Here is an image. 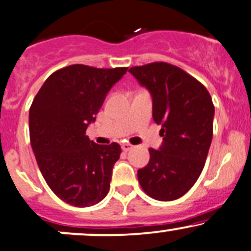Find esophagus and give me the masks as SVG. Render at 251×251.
Listing matches in <instances>:
<instances>
[{"mask_svg": "<svg viewBox=\"0 0 251 251\" xmlns=\"http://www.w3.org/2000/svg\"><path fill=\"white\" fill-rule=\"evenodd\" d=\"M121 148H123L124 151H130V150H132V149H133V145L128 144V143H124V144L121 145Z\"/></svg>", "mask_w": 251, "mask_h": 251, "instance_id": "esophagus-1", "label": "esophagus"}]
</instances>
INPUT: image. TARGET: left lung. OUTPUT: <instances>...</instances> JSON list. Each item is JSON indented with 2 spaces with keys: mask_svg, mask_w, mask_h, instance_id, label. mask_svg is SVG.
I'll return each mask as SVG.
<instances>
[{
  "mask_svg": "<svg viewBox=\"0 0 251 251\" xmlns=\"http://www.w3.org/2000/svg\"><path fill=\"white\" fill-rule=\"evenodd\" d=\"M152 99V118L162 125L161 147L150 149V161L138 170L149 197L172 201L192 188L201 174L212 136L214 106L210 93L182 69L151 63L128 70Z\"/></svg>",
  "mask_w": 251,
  "mask_h": 251,
  "instance_id": "1",
  "label": "left lung"
}]
</instances>
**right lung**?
Returning <instances> with one entry per match:
<instances>
[{
    "label": "right lung",
    "instance_id": "add662e5",
    "mask_svg": "<svg viewBox=\"0 0 251 251\" xmlns=\"http://www.w3.org/2000/svg\"><path fill=\"white\" fill-rule=\"evenodd\" d=\"M127 68L96 69L74 64L52 74L29 109V138L51 191L69 205L100 202L111 186L121 149L96 144L85 136L112 87Z\"/></svg>",
    "mask_w": 251,
    "mask_h": 251
}]
</instances>
